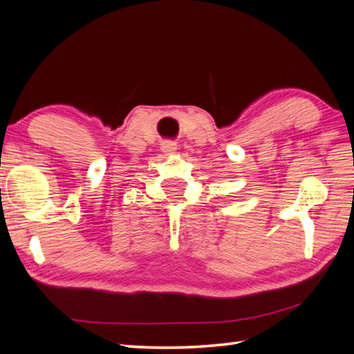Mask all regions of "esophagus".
Listing matches in <instances>:
<instances>
[{"mask_svg": "<svg viewBox=\"0 0 354 354\" xmlns=\"http://www.w3.org/2000/svg\"><path fill=\"white\" fill-rule=\"evenodd\" d=\"M160 151H162L167 155H171V153H174L177 151V145L173 143V142H164L162 146H160Z\"/></svg>", "mask_w": 354, "mask_h": 354, "instance_id": "obj_1", "label": "esophagus"}]
</instances>
